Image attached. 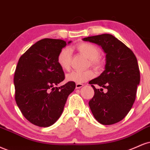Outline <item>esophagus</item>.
Instances as JSON below:
<instances>
[{
	"instance_id": "34e87169",
	"label": "esophagus",
	"mask_w": 150,
	"mask_h": 150,
	"mask_svg": "<svg viewBox=\"0 0 150 150\" xmlns=\"http://www.w3.org/2000/svg\"><path fill=\"white\" fill-rule=\"evenodd\" d=\"M84 86V84H81V83H77L76 84V89H80V88Z\"/></svg>"
}]
</instances>
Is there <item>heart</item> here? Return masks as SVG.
I'll use <instances>...</instances> for the list:
<instances>
[{
    "label": "heart",
    "mask_w": 150,
    "mask_h": 150,
    "mask_svg": "<svg viewBox=\"0 0 150 150\" xmlns=\"http://www.w3.org/2000/svg\"><path fill=\"white\" fill-rule=\"evenodd\" d=\"M76 49L87 57L89 60V65L96 69L102 68L103 62L100 59V50L98 47L91 43L82 42L77 45ZM72 59V52L69 48L65 47L59 52L57 57V63L64 70H69ZM94 73L92 70L85 71H73L66 75V80L69 82L83 83L93 78Z\"/></svg>",
    "instance_id": "1"
}]
</instances>
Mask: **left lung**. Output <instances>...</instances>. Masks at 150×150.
<instances>
[{"label":"left lung","instance_id":"left-lung-1","mask_svg":"<svg viewBox=\"0 0 150 150\" xmlns=\"http://www.w3.org/2000/svg\"><path fill=\"white\" fill-rule=\"evenodd\" d=\"M83 40L100 45L106 54L105 69L89 82L94 90V96L89 102L90 109L99 123H117L127 116L136 100L140 80L136 56L110 34L90 36ZM95 84L107 88L108 91L104 93L96 89Z\"/></svg>","mask_w":150,"mask_h":150}]
</instances>
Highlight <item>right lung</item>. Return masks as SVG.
Listing matches in <instances>:
<instances>
[{
	"mask_svg": "<svg viewBox=\"0 0 150 150\" xmlns=\"http://www.w3.org/2000/svg\"><path fill=\"white\" fill-rule=\"evenodd\" d=\"M66 45L63 40H40L18 61L14 76V98L22 115L34 125L48 127L54 124L62 114L68 96L75 89L73 82L57 86L65 79L57 57Z\"/></svg>",
	"mask_w": 150,
	"mask_h": 150,
	"instance_id": "obj_1",
	"label": "right lung"
}]
</instances>
